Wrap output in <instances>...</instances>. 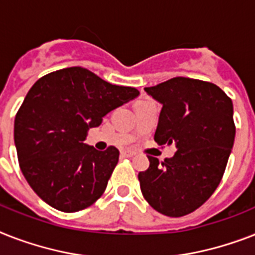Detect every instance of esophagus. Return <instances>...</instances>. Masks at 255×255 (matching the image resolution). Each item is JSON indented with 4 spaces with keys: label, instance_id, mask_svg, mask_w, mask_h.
<instances>
[{
    "label": "esophagus",
    "instance_id": "obj_1",
    "mask_svg": "<svg viewBox=\"0 0 255 255\" xmlns=\"http://www.w3.org/2000/svg\"><path fill=\"white\" fill-rule=\"evenodd\" d=\"M123 154L126 157H133L136 156V152H133V150H124Z\"/></svg>",
    "mask_w": 255,
    "mask_h": 255
}]
</instances>
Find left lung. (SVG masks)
<instances>
[{"instance_id": "1", "label": "left lung", "mask_w": 255, "mask_h": 255, "mask_svg": "<svg viewBox=\"0 0 255 255\" xmlns=\"http://www.w3.org/2000/svg\"><path fill=\"white\" fill-rule=\"evenodd\" d=\"M145 92L162 105L154 133L177 152L138 173L144 199L170 217L191 214L210 199L224 175L235 142L232 99L212 82L174 77Z\"/></svg>"}]
</instances>
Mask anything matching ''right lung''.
Here are the masks:
<instances>
[{
  "label": "right lung",
  "mask_w": 255,
  "mask_h": 255,
  "mask_svg": "<svg viewBox=\"0 0 255 255\" xmlns=\"http://www.w3.org/2000/svg\"><path fill=\"white\" fill-rule=\"evenodd\" d=\"M138 94L81 67L56 70L32 85L15 115L14 141L20 170L40 199L77 212L102 196L119 150L85 145L86 132Z\"/></svg>",
  "instance_id": "add662e5"
}]
</instances>
